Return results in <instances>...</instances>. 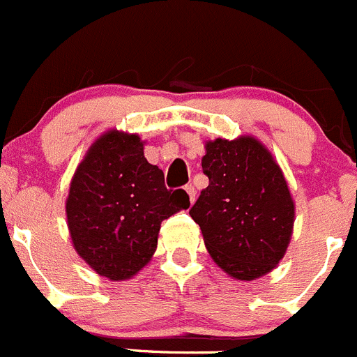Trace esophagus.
<instances>
[{
  "mask_svg": "<svg viewBox=\"0 0 357 357\" xmlns=\"http://www.w3.org/2000/svg\"><path fill=\"white\" fill-rule=\"evenodd\" d=\"M183 189H185V192L189 194V201H190V204H192L194 199H196V189H194V185H190V183H187Z\"/></svg>",
  "mask_w": 357,
  "mask_h": 357,
  "instance_id": "obj_1",
  "label": "esophagus"
}]
</instances>
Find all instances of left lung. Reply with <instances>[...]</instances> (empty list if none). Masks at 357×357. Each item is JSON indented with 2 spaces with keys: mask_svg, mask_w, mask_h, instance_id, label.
Segmentation results:
<instances>
[{
  "mask_svg": "<svg viewBox=\"0 0 357 357\" xmlns=\"http://www.w3.org/2000/svg\"><path fill=\"white\" fill-rule=\"evenodd\" d=\"M210 178L189 210L220 269L239 281L271 273L290 245L295 204L280 165L255 137L206 142Z\"/></svg>",
  "mask_w": 357,
  "mask_h": 357,
  "instance_id": "left-lung-1",
  "label": "left lung"
}]
</instances>
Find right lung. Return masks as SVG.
Listing matches in <instances>:
<instances>
[{"mask_svg":"<svg viewBox=\"0 0 357 357\" xmlns=\"http://www.w3.org/2000/svg\"><path fill=\"white\" fill-rule=\"evenodd\" d=\"M189 204L185 190L165 187L139 135L109 130L74 172L67 225L77 255L100 276L123 281L153 259L161 222Z\"/></svg>","mask_w":357,"mask_h":357,"instance_id":"add662e5","label":"right lung"}]
</instances>
